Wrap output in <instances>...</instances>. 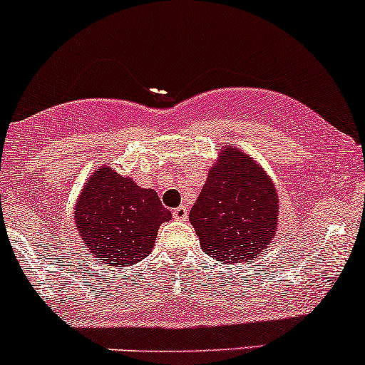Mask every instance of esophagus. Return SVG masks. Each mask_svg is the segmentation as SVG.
<instances>
[{"label":"esophagus","mask_w":365,"mask_h":365,"mask_svg":"<svg viewBox=\"0 0 365 365\" xmlns=\"http://www.w3.org/2000/svg\"><path fill=\"white\" fill-rule=\"evenodd\" d=\"M174 219L178 220H186L187 219V208L184 207V205H181V207H178L174 210Z\"/></svg>","instance_id":"obj_1"}]
</instances>
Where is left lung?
Segmentation results:
<instances>
[{"label":"left lung","mask_w":365,"mask_h":365,"mask_svg":"<svg viewBox=\"0 0 365 365\" xmlns=\"http://www.w3.org/2000/svg\"><path fill=\"white\" fill-rule=\"evenodd\" d=\"M279 198L257 160L231 145L219 151L190 212L202 250L227 265L253 264L277 232Z\"/></svg>","instance_id":"obj_1"}]
</instances>
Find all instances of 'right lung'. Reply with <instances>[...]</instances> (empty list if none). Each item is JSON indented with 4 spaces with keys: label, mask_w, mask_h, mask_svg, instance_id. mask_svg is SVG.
Wrapping results in <instances>:
<instances>
[{
    "label": "right lung",
    "mask_w": 365,
    "mask_h": 365,
    "mask_svg": "<svg viewBox=\"0 0 365 365\" xmlns=\"http://www.w3.org/2000/svg\"><path fill=\"white\" fill-rule=\"evenodd\" d=\"M172 219L157 191L101 165L84 182L73 222L94 260L129 267L148 257L158 227Z\"/></svg>",
    "instance_id": "right-lung-1"
}]
</instances>
